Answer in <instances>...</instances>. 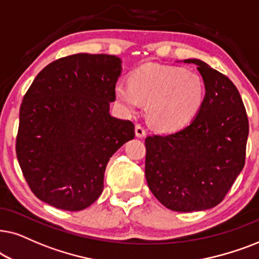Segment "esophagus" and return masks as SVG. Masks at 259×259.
Listing matches in <instances>:
<instances>
[{
    "label": "esophagus",
    "instance_id": "obj_1",
    "mask_svg": "<svg viewBox=\"0 0 259 259\" xmlns=\"http://www.w3.org/2000/svg\"><path fill=\"white\" fill-rule=\"evenodd\" d=\"M135 134L137 137H140V139H142V137L146 136V129L142 125H140V124H136L135 125Z\"/></svg>",
    "mask_w": 259,
    "mask_h": 259
}]
</instances>
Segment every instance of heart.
Here are the masks:
<instances>
[{"label": "heart", "instance_id": "heart-1", "mask_svg": "<svg viewBox=\"0 0 259 259\" xmlns=\"http://www.w3.org/2000/svg\"><path fill=\"white\" fill-rule=\"evenodd\" d=\"M113 92L126 111L148 103V118L160 132H177L187 125L205 99V85L198 74L156 64L136 68L130 74V84L118 81Z\"/></svg>", "mask_w": 259, "mask_h": 259}]
</instances>
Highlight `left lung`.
<instances>
[{"instance_id": "8db88e82", "label": "left lung", "mask_w": 259, "mask_h": 259, "mask_svg": "<svg viewBox=\"0 0 259 259\" xmlns=\"http://www.w3.org/2000/svg\"><path fill=\"white\" fill-rule=\"evenodd\" d=\"M205 99L191 124L146 139L148 187L162 205L198 212L223 201L245 164L249 119L242 97L226 75L199 59Z\"/></svg>"}]
</instances>
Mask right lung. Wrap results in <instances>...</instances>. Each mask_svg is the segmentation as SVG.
Here are the masks:
<instances>
[{"instance_id":"right-lung-1","label":"right lung","mask_w":259,"mask_h":259,"mask_svg":"<svg viewBox=\"0 0 259 259\" xmlns=\"http://www.w3.org/2000/svg\"><path fill=\"white\" fill-rule=\"evenodd\" d=\"M120 64L116 55H68L47 65L23 97L16 156L41 201L89 207L102 194L110 157L135 137L130 120L110 115Z\"/></svg>"}]
</instances>
